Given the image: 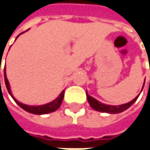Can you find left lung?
I'll use <instances>...</instances> for the list:
<instances>
[{"instance_id":"1","label":"left lung","mask_w":150,"mask_h":150,"mask_svg":"<svg viewBox=\"0 0 150 150\" xmlns=\"http://www.w3.org/2000/svg\"><path fill=\"white\" fill-rule=\"evenodd\" d=\"M144 86V85H143ZM140 95V94H139ZM138 96H136L133 100H131L128 103L123 104V105H120V106H110V105H106V104H102L101 102L98 101L97 100H95L94 98H93L92 96L88 95V93H86V97L88 100V102L90 104V106L96 111L103 112H108V113H119V112H123L126 109H127L128 108H130L138 99Z\"/></svg>"}]
</instances>
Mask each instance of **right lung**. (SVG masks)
Returning <instances> with one entry per match:
<instances>
[{
	"instance_id": "obj_1",
	"label": "right lung",
	"mask_w": 150,
	"mask_h": 150,
	"mask_svg": "<svg viewBox=\"0 0 150 150\" xmlns=\"http://www.w3.org/2000/svg\"><path fill=\"white\" fill-rule=\"evenodd\" d=\"M21 34H23V33H21ZM21 34H20V35H21ZM20 35H19V36H20ZM19 36H18V37H19ZM18 37H17V38H18ZM4 80H5L6 87H7V89H8V93L11 95V97L14 99V100L16 102V104L19 105L23 110L30 112V113H34V114H46V113H49V112H54V111H56L57 109H58L59 107H60L61 104H62V101H63V99H64V91H63L56 100H54L53 101H51V102H50V103H48V104H45V105H42V106H28V105L23 104V103L19 102L18 100H16L14 98V96L12 95L11 89H10V86H9L8 80L7 76H6V66L4 67Z\"/></svg>"
}]
</instances>
